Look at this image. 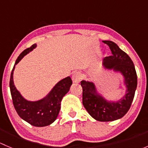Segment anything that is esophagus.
<instances>
[{
    "label": "esophagus",
    "mask_w": 148,
    "mask_h": 148,
    "mask_svg": "<svg viewBox=\"0 0 148 148\" xmlns=\"http://www.w3.org/2000/svg\"><path fill=\"white\" fill-rule=\"evenodd\" d=\"M82 79V74L79 71L77 72H75L72 75V81L74 83H79L81 79Z\"/></svg>",
    "instance_id": "esophagus-1"
}]
</instances>
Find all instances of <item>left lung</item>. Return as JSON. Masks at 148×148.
Instances as JSON below:
<instances>
[{
	"instance_id": "8db88e82",
	"label": "left lung",
	"mask_w": 148,
	"mask_h": 148,
	"mask_svg": "<svg viewBox=\"0 0 148 148\" xmlns=\"http://www.w3.org/2000/svg\"><path fill=\"white\" fill-rule=\"evenodd\" d=\"M103 42L109 46L112 51V56L104 59L103 65L106 69L122 73L126 84V95L118 102H108L97 94L94 83L83 80L81 86L83 105L88 113L96 120L110 122L122 118L130 110L135 97L138 78L130 57L113 41Z\"/></svg>"
}]
</instances>
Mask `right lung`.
Here are the masks:
<instances>
[{
    "mask_svg": "<svg viewBox=\"0 0 148 148\" xmlns=\"http://www.w3.org/2000/svg\"><path fill=\"white\" fill-rule=\"evenodd\" d=\"M36 47L34 44L25 49L17 58L10 74V89L15 110L21 118L35 127H45L51 125L57 118L61 109V102L72 84L71 77H68L58 82L45 98L36 102L27 101L21 95L13 83V71L15 66L22 58Z\"/></svg>",
    "mask_w": 148,
    "mask_h": 148,
    "instance_id": "right-lung-1",
    "label": "right lung"
}]
</instances>
